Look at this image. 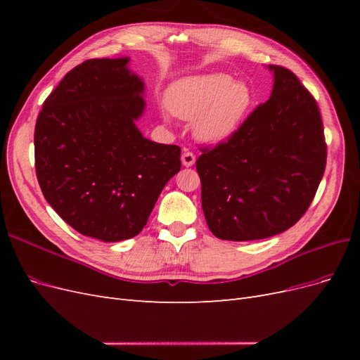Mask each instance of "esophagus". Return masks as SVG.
<instances>
[{
	"mask_svg": "<svg viewBox=\"0 0 360 360\" xmlns=\"http://www.w3.org/2000/svg\"><path fill=\"white\" fill-rule=\"evenodd\" d=\"M181 163L184 167H192L195 163L193 153H191V151H184V153L181 155Z\"/></svg>",
	"mask_w": 360,
	"mask_h": 360,
	"instance_id": "obj_1",
	"label": "esophagus"
}]
</instances>
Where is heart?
<instances>
[{
	"mask_svg": "<svg viewBox=\"0 0 360 360\" xmlns=\"http://www.w3.org/2000/svg\"><path fill=\"white\" fill-rule=\"evenodd\" d=\"M254 94L248 84L226 73L189 76L174 82L167 91L169 111L193 122L202 143L217 144L233 136L249 114Z\"/></svg>",
	"mask_w": 360,
	"mask_h": 360,
	"instance_id": "b5f03b06",
	"label": "heart"
}]
</instances>
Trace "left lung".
<instances>
[{"label": "left lung", "instance_id": "1", "mask_svg": "<svg viewBox=\"0 0 360 360\" xmlns=\"http://www.w3.org/2000/svg\"><path fill=\"white\" fill-rule=\"evenodd\" d=\"M274 72L270 99L240 129L197 160L201 204L222 240H259L284 233L308 210L326 168L317 102L285 68Z\"/></svg>", "mask_w": 360, "mask_h": 360}]
</instances>
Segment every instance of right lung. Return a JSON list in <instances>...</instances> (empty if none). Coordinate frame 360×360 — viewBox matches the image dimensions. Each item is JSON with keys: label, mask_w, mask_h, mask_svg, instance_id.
<instances>
[{"label": "right lung", "mask_w": 360, "mask_h": 360, "mask_svg": "<svg viewBox=\"0 0 360 360\" xmlns=\"http://www.w3.org/2000/svg\"><path fill=\"white\" fill-rule=\"evenodd\" d=\"M130 58L86 60L43 103L34 130L43 197L76 231L102 242L132 238L180 171V147L143 136L146 85Z\"/></svg>", "instance_id": "add662e5"}]
</instances>
